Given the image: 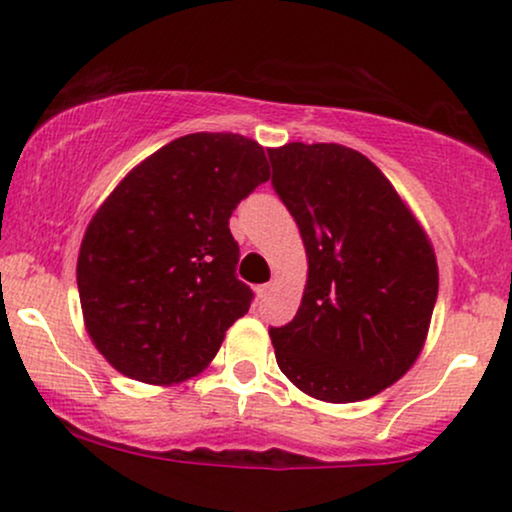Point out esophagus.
<instances>
[{"mask_svg":"<svg viewBox=\"0 0 512 512\" xmlns=\"http://www.w3.org/2000/svg\"><path fill=\"white\" fill-rule=\"evenodd\" d=\"M255 293H257V298H267L269 293H272V284H262V286H257Z\"/></svg>","mask_w":512,"mask_h":512,"instance_id":"1","label":"esophagus"}]
</instances>
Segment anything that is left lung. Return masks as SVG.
I'll use <instances>...</instances> for the list:
<instances>
[{"label":"left lung","instance_id":"left-lung-1","mask_svg":"<svg viewBox=\"0 0 512 512\" xmlns=\"http://www.w3.org/2000/svg\"><path fill=\"white\" fill-rule=\"evenodd\" d=\"M267 154L308 257L301 308L269 330L276 363L322 402L378 395L424 349L438 296L431 240L380 168L349 146L291 142Z\"/></svg>","mask_w":512,"mask_h":512}]
</instances>
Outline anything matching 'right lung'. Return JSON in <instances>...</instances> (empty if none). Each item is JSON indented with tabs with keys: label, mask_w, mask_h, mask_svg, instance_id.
Returning a JSON list of instances; mask_svg holds the SVG:
<instances>
[{
	"label": "right lung",
	"mask_w": 512,
	"mask_h": 512,
	"mask_svg": "<svg viewBox=\"0 0 512 512\" xmlns=\"http://www.w3.org/2000/svg\"><path fill=\"white\" fill-rule=\"evenodd\" d=\"M267 180L262 146L231 132L173 139L120 180L76 262L86 332L110 366L149 385L209 366L252 301L228 219Z\"/></svg>",
	"instance_id": "obj_1"
}]
</instances>
